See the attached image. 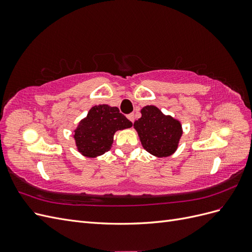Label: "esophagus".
Instances as JSON below:
<instances>
[{
    "label": "esophagus",
    "mask_w": 252,
    "mask_h": 252,
    "mask_svg": "<svg viewBox=\"0 0 252 252\" xmlns=\"http://www.w3.org/2000/svg\"><path fill=\"white\" fill-rule=\"evenodd\" d=\"M127 118H128V120H129V121H131V122H132V123H133V122H134V114H133V113H130V114H128V116H127Z\"/></svg>",
    "instance_id": "esophagus-1"
}]
</instances>
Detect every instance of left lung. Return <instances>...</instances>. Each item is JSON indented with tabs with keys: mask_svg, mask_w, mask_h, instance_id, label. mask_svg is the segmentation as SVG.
<instances>
[{
	"mask_svg": "<svg viewBox=\"0 0 252 252\" xmlns=\"http://www.w3.org/2000/svg\"><path fill=\"white\" fill-rule=\"evenodd\" d=\"M142 117L133 127L139 134L143 148L157 158H167L178 149L183 134L181 122L166 116L154 105L145 106Z\"/></svg>",
	"mask_w": 252,
	"mask_h": 252,
	"instance_id": "1",
	"label": "left lung"
}]
</instances>
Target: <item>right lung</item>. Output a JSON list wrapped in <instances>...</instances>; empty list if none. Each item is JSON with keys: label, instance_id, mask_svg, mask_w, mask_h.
Listing matches in <instances>:
<instances>
[{"label": "right lung", "instance_id": "1", "mask_svg": "<svg viewBox=\"0 0 252 252\" xmlns=\"http://www.w3.org/2000/svg\"><path fill=\"white\" fill-rule=\"evenodd\" d=\"M131 126V122L120 113L118 107L95 105L74 129L73 138L77 149L84 157H100L110 150L114 133Z\"/></svg>", "mask_w": 252, "mask_h": 252}]
</instances>
